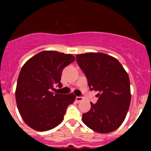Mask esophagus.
<instances>
[{
	"label": "esophagus",
	"mask_w": 151,
	"mask_h": 151,
	"mask_svg": "<svg viewBox=\"0 0 151 151\" xmlns=\"http://www.w3.org/2000/svg\"><path fill=\"white\" fill-rule=\"evenodd\" d=\"M82 99H83L82 96H77V97H76V101H77V102H78V103L82 101Z\"/></svg>",
	"instance_id": "esophagus-1"
}]
</instances>
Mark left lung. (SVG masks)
I'll use <instances>...</instances> for the list:
<instances>
[{
	"label": "left lung",
	"mask_w": 151,
	"mask_h": 151,
	"mask_svg": "<svg viewBox=\"0 0 151 151\" xmlns=\"http://www.w3.org/2000/svg\"><path fill=\"white\" fill-rule=\"evenodd\" d=\"M76 58L89 89L99 91L97 102H91L90 110L82 114V121L96 132L115 131L124 122L131 103L127 72L117 59L104 53L80 54Z\"/></svg>",
	"instance_id": "1"
}]
</instances>
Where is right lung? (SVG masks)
I'll return each mask as SVG.
<instances>
[{
  "label": "right lung",
  "instance_id": "add662e5",
  "mask_svg": "<svg viewBox=\"0 0 151 151\" xmlns=\"http://www.w3.org/2000/svg\"><path fill=\"white\" fill-rule=\"evenodd\" d=\"M74 60L70 54L42 51L22 66L17 81L15 99L20 116L32 129L49 131L63 121L67 106L73 103L76 96L52 91L55 90V86L62 87V70Z\"/></svg>",
  "mask_w": 151,
  "mask_h": 151
}]
</instances>
